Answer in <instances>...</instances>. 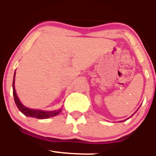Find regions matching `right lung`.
I'll use <instances>...</instances> for the list:
<instances>
[{
    "instance_id": "obj_1",
    "label": "right lung",
    "mask_w": 156,
    "mask_h": 156,
    "mask_svg": "<svg viewBox=\"0 0 156 156\" xmlns=\"http://www.w3.org/2000/svg\"><path fill=\"white\" fill-rule=\"evenodd\" d=\"M14 76H15V73L14 75V80H13V96H14V102H15L16 107H17L19 110L23 114H24L27 117H32V118H36L38 119H46L51 118V117L55 116L61 112V109L57 111H52V112H46L42 110H37V109H31L29 108L25 107L23 104L20 102V101L18 98L14 88Z\"/></svg>"
}]
</instances>
